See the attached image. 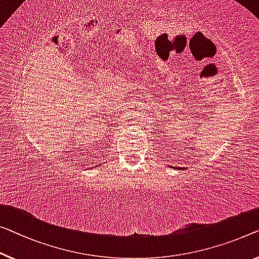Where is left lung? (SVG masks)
I'll list each match as a JSON object with an SVG mask.
<instances>
[{"label": "left lung", "instance_id": "1", "mask_svg": "<svg viewBox=\"0 0 259 259\" xmlns=\"http://www.w3.org/2000/svg\"><path fill=\"white\" fill-rule=\"evenodd\" d=\"M175 168H179V167H176V166H175Z\"/></svg>", "mask_w": 259, "mask_h": 259}]
</instances>
